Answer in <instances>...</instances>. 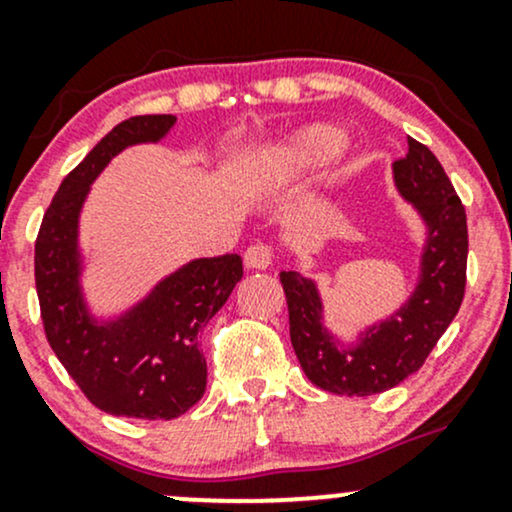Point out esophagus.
Returning a JSON list of instances; mask_svg holds the SVG:
<instances>
[{"label":"esophagus","instance_id":"34e87169","mask_svg":"<svg viewBox=\"0 0 512 512\" xmlns=\"http://www.w3.org/2000/svg\"><path fill=\"white\" fill-rule=\"evenodd\" d=\"M243 260L250 269H267L269 264H272V248H269V245H264V243L250 245V248L245 250Z\"/></svg>","mask_w":512,"mask_h":512}]
</instances>
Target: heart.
I'll list each match as a JSON object with an SVG mask.
<instances>
[{"label":"heart","instance_id":"1","mask_svg":"<svg viewBox=\"0 0 512 512\" xmlns=\"http://www.w3.org/2000/svg\"><path fill=\"white\" fill-rule=\"evenodd\" d=\"M344 149V132L330 125H310L269 149L262 161V178L269 185L301 178L310 170L330 163Z\"/></svg>","mask_w":512,"mask_h":512}]
</instances>
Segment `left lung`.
Listing matches in <instances>:
<instances>
[{"instance_id":"8db88e82","label":"left lung","mask_w":512,"mask_h":512,"mask_svg":"<svg viewBox=\"0 0 512 512\" xmlns=\"http://www.w3.org/2000/svg\"><path fill=\"white\" fill-rule=\"evenodd\" d=\"M399 195L424 219L428 236L414 293L390 320L368 327L356 346H339L322 327L315 281L281 272L289 303L291 344L308 380L334 395L368 397L390 390L424 366L455 320L467 286V214L431 149L409 139L407 156L392 166Z\"/></svg>"}]
</instances>
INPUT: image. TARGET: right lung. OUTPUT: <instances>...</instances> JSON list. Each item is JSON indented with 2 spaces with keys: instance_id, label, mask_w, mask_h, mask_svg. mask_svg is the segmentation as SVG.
Segmentation results:
<instances>
[{
  "instance_id": "right-lung-1",
  "label": "right lung",
  "mask_w": 512,
  "mask_h": 512,
  "mask_svg": "<svg viewBox=\"0 0 512 512\" xmlns=\"http://www.w3.org/2000/svg\"><path fill=\"white\" fill-rule=\"evenodd\" d=\"M173 115H137L110 129L62 180L35 238V289L45 337L88 402L127 419H175L207 387L199 332L243 276L240 255L192 260L113 322H96L81 296L76 236L88 187L110 158L158 142Z\"/></svg>"
}]
</instances>
